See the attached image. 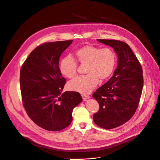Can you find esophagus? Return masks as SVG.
Here are the masks:
<instances>
[{"instance_id": "esophagus-1", "label": "esophagus", "mask_w": 160, "mask_h": 160, "mask_svg": "<svg viewBox=\"0 0 160 160\" xmlns=\"http://www.w3.org/2000/svg\"><path fill=\"white\" fill-rule=\"evenodd\" d=\"M81 96H82V99H83V100H84V101H86L87 99H88V98H90V97L89 95H82Z\"/></svg>"}]
</instances>
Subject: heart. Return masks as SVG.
I'll return each mask as SVG.
<instances>
[{
	"label": "heart",
	"instance_id": "b5f03b06",
	"mask_svg": "<svg viewBox=\"0 0 160 160\" xmlns=\"http://www.w3.org/2000/svg\"><path fill=\"white\" fill-rule=\"evenodd\" d=\"M74 59L70 57L63 58L60 63L62 74L68 78H73L77 72V63L86 65L84 76H78L68 84L72 91L81 94H88L93 90L98 83V79H108L115 68L116 55L109 48L100 49L92 45H86L74 52Z\"/></svg>",
	"mask_w": 160,
	"mask_h": 160
}]
</instances>
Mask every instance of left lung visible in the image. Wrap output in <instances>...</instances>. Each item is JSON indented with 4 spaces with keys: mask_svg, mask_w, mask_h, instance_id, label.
Here are the masks:
<instances>
[{
    "mask_svg": "<svg viewBox=\"0 0 160 160\" xmlns=\"http://www.w3.org/2000/svg\"><path fill=\"white\" fill-rule=\"evenodd\" d=\"M97 41L112 47L118 57L112 77L93 94L100 105L93 121L98 127L109 130L123 125L135 114L142 92L143 72L127 43L117 40Z\"/></svg>",
    "mask_w": 160,
    "mask_h": 160,
    "instance_id": "8db88e82",
    "label": "left lung"
}]
</instances>
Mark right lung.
Wrapping results in <instances>:
<instances>
[{
	"label": "right lung",
	"instance_id": "obj_1",
	"mask_svg": "<svg viewBox=\"0 0 160 160\" xmlns=\"http://www.w3.org/2000/svg\"><path fill=\"white\" fill-rule=\"evenodd\" d=\"M72 40L47 42L35 48L20 70L22 101L30 118L48 131H60L72 121V111L82 98L78 92L62 93L65 84L59 68L62 52Z\"/></svg>",
	"mask_w": 160,
	"mask_h": 160
}]
</instances>
